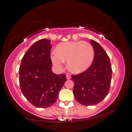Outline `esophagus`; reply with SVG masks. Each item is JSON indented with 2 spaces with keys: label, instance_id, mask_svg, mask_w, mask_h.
<instances>
[{
  "label": "esophagus",
  "instance_id": "34e87169",
  "mask_svg": "<svg viewBox=\"0 0 132 132\" xmlns=\"http://www.w3.org/2000/svg\"><path fill=\"white\" fill-rule=\"evenodd\" d=\"M66 78H67V79H70L71 78V76H70V75L66 74Z\"/></svg>",
  "mask_w": 132,
  "mask_h": 132
}]
</instances>
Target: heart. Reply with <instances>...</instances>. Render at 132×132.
Here are the masks:
<instances>
[{"mask_svg":"<svg viewBox=\"0 0 132 132\" xmlns=\"http://www.w3.org/2000/svg\"><path fill=\"white\" fill-rule=\"evenodd\" d=\"M94 57L92 45L86 41H71L60 43L53 52L51 59L54 65L61 68L67 61L68 69L75 73L82 72L89 68Z\"/></svg>","mask_w":132,"mask_h":132,"instance_id":"b5f03b06","label":"heart"}]
</instances>
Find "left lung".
Returning a JSON list of instances; mask_svg holds the SVG:
<instances>
[{
    "instance_id": "1",
    "label": "left lung",
    "mask_w": 132,
    "mask_h": 132,
    "mask_svg": "<svg viewBox=\"0 0 132 132\" xmlns=\"http://www.w3.org/2000/svg\"><path fill=\"white\" fill-rule=\"evenodd\" d=\"M94 50L93 63L80 73L72 75L73 94L79 103L84 105H96L109 94L112 76L110 58L103 47L91 40Z\"/></svg>"
}]
</instances>
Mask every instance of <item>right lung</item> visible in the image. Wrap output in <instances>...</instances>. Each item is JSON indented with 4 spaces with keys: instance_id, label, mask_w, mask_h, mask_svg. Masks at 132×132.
Here are the masks:
<instances>
[{
    "instance_id": "right-lung-1",
    "label": "right lung",
    "mask_w": 132,
    "mask_h": 132,
    "mask_svg": "<svg viewBox=\"0 0 132 132\" xmlns=\"http://www.w3.org/2000/svg\"><path fill=\"white\" fill-rule=\"evenodd\" d=\"M50 40L41 39L30 47L22 59L19 69L22 93L38 108H47L56 103L59 92L66 81L65 74L52 70Z\"/></svg>"
}]
</instances>
